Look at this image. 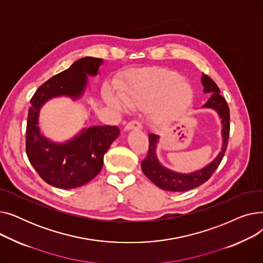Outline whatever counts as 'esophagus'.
Masks as SVG:
<instances>
[{"instance_id":"esophagus-1","label":"esophagus","mask_w":263,"mask_h":263,"mask_svg":"<svg viewBox=\"0 0 263 263\" xmlns=\"http://www.w3.org/2000/svg\"><path fill=\"white\" fill-rule=\"evenodd\" d=\"M133 129L141 130L142 129V124L139 121L133 120V121H130L129 123H127V126L124 127V130H126V131H130V130H133Z\"/></svg>"}]
</instances>
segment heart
Listing matches in <instances>:
<instances>
[{
	"label": "heart",
	"instance_id": "1",
	"mask_svg": "<svg viewBox=\"0 0 263 263\" xmlns=\"http://www.w3.org/2000/svg\"><path fill=\"white\" fill-rule=\"evenodd\" d=\"M120 97L130 106H146L160 99L154 115L159 120L167 121L190 106L193 93L178 73L160 69L135 73L120 90ZM106 101L121 106L120 100L110 92L106 95Z\"/></svg>",
	"mask_w": 263,
	"mask_h": 263
}]
</instances>
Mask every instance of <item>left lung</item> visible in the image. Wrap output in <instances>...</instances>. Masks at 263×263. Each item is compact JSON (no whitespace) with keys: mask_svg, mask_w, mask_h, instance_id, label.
I'll return each instance as SVG.
<instances>
[{"mask_svg":"<svg viewBox=\"0 0 263 263\" xmlns=\"http://www.w3.org/2000/svg\"><path fill=\"white\" fill-rule=\"evenodd\" d=\"M201 84L203 85V92L212 93L209 100L204 103L202 107L215 109L220 118V121H222V150H220L217 157L202 170L187 175L179 174L165 168L159 162L156 154L159 136L156 134H149L148 154L145 160L142 161V171L151 182H154L162 190L171 192H185L201 185L206 180H209V178L218 167L219 163L222 162L226 153L230 131V113L228 104L224 97L220 96L219 88L210 77L202 73Z\"/></svg>","mask_w":263,"mask_h":263,"instance_id":"left-lung-1","label":"left lung"}]
</instances>
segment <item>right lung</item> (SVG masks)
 Wrapping results in <instances>:
<instances>
[{
  "label": "right lung",
  "instance_id": "obj_1",
  "mask_svg": "<svg viewBox=\"0 0 263 263\" xmlns=\"http://www.w3.org/2000/svg\"><path fill=\"white\" fill-rule=\"evenodd\" d=\"M102 62L90 57L80 59L45 82L32 97L26 123V155L41 179L52 186L74 189L89 182L100 173L105 153L119 135L116 126H93L83 129L71 141L57 144L41 135L38 127L41 106L59 96L80 98L87 85V74H98Z\"/></svg>",
  "mask_w": 263,
  "mask_h": 263
}]
</instances>
